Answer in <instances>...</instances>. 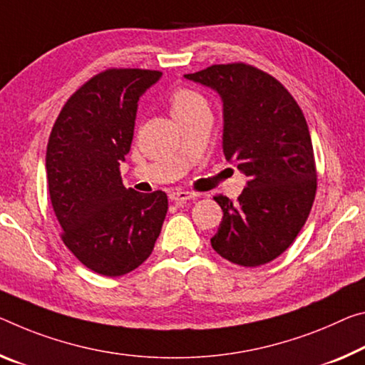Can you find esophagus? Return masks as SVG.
I'll list each match as a JSON object with an SVG mask.
<instances>
[{
    "label": "esophagus",
    "instance_id": "esophagus-1",
    "mask_svg": "<svg viewBox=\"0 0 365 365\" xmlns=\"http://www.w3.org/2000/svg\"><path fill=\"white\" fill-rule=\"evenodd\" d=\"M170 200L173 201V203H185L187 200H192L195 198V193L192 192H185V190H178V192H172L170 195Z\"/></svg>",
    "mask_w": 365,
    "mask_h": 365
}]
</instances>
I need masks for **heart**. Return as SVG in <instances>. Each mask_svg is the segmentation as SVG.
<instances>
[{
	"label": "heart",
	"mask_w": 365,
	"mask_h": 365,
	"mask_svg": "<svg viewBox=\"0 0 365 365\" xmlns=\"http://www.w3.org/2000/svg\"><path fill=\"white\" fill-rule=\"evenodd\" d=\"M172 115L178 118L192 117L200 112H210V106L200 92H196L190 88H177L169 97Z\"/></svg>",
	"instance_id": "1"
}]
</instances>
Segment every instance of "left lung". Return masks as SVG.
Here are the masks:
<instances>
[{
	"label": "left lung",
	"mask_w": 365,
	"mask_h": 365,
	"mask_svg": "<svg viewBox=\"0 0 365 365\" xmlns=\"http://www.w3.org/2000/svg\"><path fill=\"white\" fill-rule=\"evenodd\" d=\"M222 99L225 159L248 177L224 212L211 245L240 266L273 262L296 240L317 193V169L307 121L289 91L271 74L245 63L212 65L185 74Z\"/></svg>",
	"instance_id": "1"
}]
</instances>
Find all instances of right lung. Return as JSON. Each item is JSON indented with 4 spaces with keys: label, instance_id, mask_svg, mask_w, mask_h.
<instances>
[{
    "label": "right lung",
    "instance_id": "right-lung-1",
    "mask_svg": "<svg viewBox=\"0 0 365 365\" xmlns=\"http://www.w3.org/2000/svg\"><path fill=\"white\" fill-rule=\"evenodd\" d=\"M160 71L110 68L69 97L51 128L47 182L61 240L102 276H123L153 253L169 201L164 192L125 188L138 101Z\"/></svg>",
    "mask_w": 365,
    "mask_h": 365
}]
</instances>
